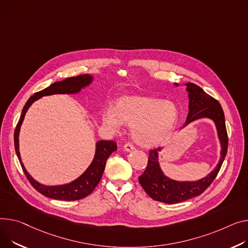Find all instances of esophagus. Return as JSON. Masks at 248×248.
<instances>
[{
	"label": "esophagus",
	"instance_id": "1",
	"mask_svg": "<svg viewBox=\"0 0 248 248\" xmlns=\"http://www.w3.org/2000/svg\"><path fill=\"white\" fill-rule=\"evenodd\" d=\"M124 151H126V152H131V151H134L135 148H136V146L131 143V142H126L124 145Z\"/></svg>",
	"mask_w": 248,
	"mask_h": 248
}]
</instances>
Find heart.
I'll return each instance as SVG.
<instances>
[{
  "label": "heart",
  "instance_id": "heart-1",
  "mask_svg": "<svg viewBox=\"0 0 248 248\" xmlns=\"http://www.w3.org/2000/svg\"><path fill=\"white\" fill-rule=\"evenodd\" d=\"M103 119L114 128H119L122 122L131 125L135 140L144 146H154L171 135L178 120V110L168 101L129 95L121 98L114 109H106Z\"/></svg>",
  "mask_w": 248,
  "mask_h": 248
}]
</instances>
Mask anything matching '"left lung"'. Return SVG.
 I'll use <instances>...</instances> for the list:
<instances>
[{
	"instance_id": "1",
	"label": "left lung",
	"mask_w": 248,
	"mask_h": 248,
	"mask_svg": "<svg viewBox=\"0 0 248 248\" xmlns=\"http://www.w3.org/2000/svg\"><path fill=\"white\" fill-rule=\"evenodd\" d=\"M189 97V111L186 125L202 118L211 119L216 123L218 138L221 143V156L217 168L204 178L192 181H175L164 175L158 164L159 148L151 150L148 155L147 166L143 173L139 177V181L143 190L153 200L164 203H178L202 194L217 177L222 162L225 158L228 137L225 126V119L222 108L217 100L207 94L201 87L192 82L186 84Z\"/></svg>"
}]
</instances>
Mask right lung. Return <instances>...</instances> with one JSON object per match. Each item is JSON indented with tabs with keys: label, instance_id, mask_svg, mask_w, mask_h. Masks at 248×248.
<instances>
[{
	"label": "right lung",
	"instance_id": "1",
	"mask_svg": "<svg viewBox=\"0 0 248 248\" xmlns=\"http://www.w3.org/2000/svg\"><path fill=\"white\" fill-rule=\"evenodd\" d=\"M93 78L90 75H79L78 77L68 78L62 81L54 82L49 87L46 88L45 90L38 92L32 94L28 102L26 103L19 123L16 124L15 134H14V142H15V150L20 160L21 167L24 170L30 184L36 190H38L43 195L49 197V199L59 200V201H78L84 199L93 192L94 187L100 183V180L103 176L105 168H106V161L108 156L117 151V142L112 140H100L96 142V150L95 155L89 169L82 173L78 178L74 180L73 183L63 185V186H46L44 185L39 184L32 178L28 171L26 170L24 164L21 160L20 153H19V133L21 124L24 121L25 114L31 105L35 101L39 100L40 97L44 95H51L55 93H74L80 91L81 88H84L91 84Z\"/></svg>",
	"mask_w": 248,
	"mask_h": 248
}]
</instances>
